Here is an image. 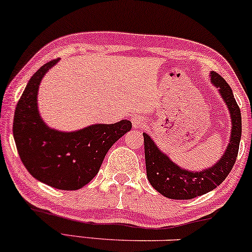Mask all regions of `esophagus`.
Listing matches in <instances>:
<instances>
[{
	"label": "esophagus",
	"instance_id": "obj_1",
	"mask_svg": "<svg viewBox=\"0 0 252 252\" xmlns=\"http://www.w3.org/2000/svg\"><path fill=\"white\" fill-rule=\"evenodd\" d=\"M131 123H132V126L135 129H141L145 126L146 121L143 119L142 116H133L131 119Z\"/></svg>",
	"mask_w": 252,
	"mask_h": 252
}]
</instances>
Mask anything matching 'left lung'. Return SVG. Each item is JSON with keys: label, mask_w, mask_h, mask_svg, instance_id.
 Segmentation results:
<instances>
[{"label": "left lung", "mask_w": 252, "mask_h": 252, "mask_svg": "<svg viewBox=\"0 0 252 252\" xmlns=\"http://www.w3.org/2000/svg\"><path fill=\"white\" fill-rule=\"evenodd\" d=\"M211 82L218 88L227 106L231 120L230 139L224 154L211 167L202 171H189L171 160L158 148L148 133L144 136L146 177L149 183L161 195L174 200H189L211 192L222 184L236 161L242 135L241 110L232 91L223 78L216 72L209 73Z\"/></svg>", "instance_id": "obj_1"}]
</instances>
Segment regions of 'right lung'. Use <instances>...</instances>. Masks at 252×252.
<instances>
[{
    "label": "right lung",
    "instance_id": "right-lung-1",
    "mask_svg": "<svg viewBox=\"0 0 252 252\" xmlns=\"http://www.w3.org/2000/svg\"><path fill=\"white\" fill-rule=\"evenodd\" d=\"M59 59L43 65L29 80L14 115V138L22 163L40 183L57 189H80L96 176L114 143L130 131L131 122L92 124L75 131L50 128L38 110V89Z\"/></svg>",
    "mask_w": 252,
    "mask_h": 252
}]
</instances>
